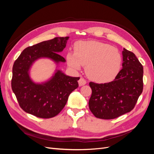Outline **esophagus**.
<instances>
[{
	"label": "esophagus",
	"mask_w": 154,
	"mask_h": 154,
	"mask_svg": "<svg viewBox=\"0 0 154 154\" xmlns=\"http://www.w3.org/2000/svg\"><path fill=\"white\" fill-rule=\"evenodd\" d=\"M86 80H85L84 78H81L80 80L78 81V83H79V86H83L86 84Z\"/></svg>",
	"instance_id": "obj_1"
}]
</instances>
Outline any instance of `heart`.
Wrapping results in <instances>:
<instances>
[{"mask_svg": "<svg viewBox=\"0 0 154 154\" xmlns=\"http://www.w3.org/2000/svg\"><path fill=\"white\" fill-rule=\"evenodd\" d=\"M74 52L67 54L69 66L75 70L85 66V72L91 80L105 83L117 76L122 62L119 51L113 46L97 41L78 42Z\"/></svg>", "mask_w": 154, "mask_h": 154, "instance_id": "1", "label": "heart"}]
</instances>
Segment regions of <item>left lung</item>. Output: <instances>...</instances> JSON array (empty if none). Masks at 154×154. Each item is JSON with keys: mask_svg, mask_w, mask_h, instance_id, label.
<instances>
[{"mask_svg": "<svg viewBox=\"0 0 154 154\" xmlns=\"http://www.w3.org/2000/svg\"><path fill=\"white\" fill-rule=\"evenodd\" d=\"M123 69L114 81L90 82L92 95L88 106L95 117L111 119L131 111L143 89V67L131 51L123 48Z\"/></svg>", "mask_w": 154, "mask_h": 154, "instance_id": "1", "label": "left lung"}]
</instances>
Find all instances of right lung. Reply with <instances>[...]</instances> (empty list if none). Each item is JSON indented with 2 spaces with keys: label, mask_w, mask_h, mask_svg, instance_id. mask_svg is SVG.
Returning <instances> with one entry per match:
<instances>
[{
  "label": "right lung",
  "mask_w": 154,
  "mask_h": 154,
  "mask_svg": "<svg viewBox=\"0 0 154 154\" xmlns=\"http://www.w3.org/2000/svg\"><path fill=\"white\" fill-rule=\"evenodd\" d=\"M69 37H56L26 48L13 66L11 88L20 106L26 112L40 118L58 115L66 105L69 96L78 87L79 77L67 76L57 70L48 82L36 83L29 69L36 60L47 58L58 64L66 60L58 53L66 48Z\"/></svg>",
  "instance_id": "right-lung-1"
}]
</instances>
